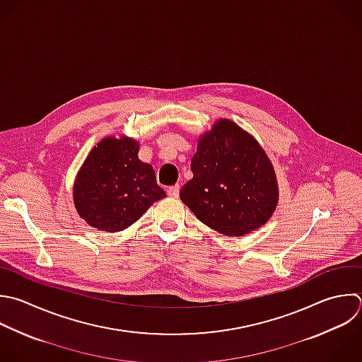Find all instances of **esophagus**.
I'll return each instance as SVG.
<instances>
[{
    "instance_id": "esophagus-1",
    "label": "esophagus",
    "mask_w": 362,
    "mask_h": 362,
    "mask_svg": "<svg viewBox=\"0 0 362 362\" xmlns=\"http://www.w3.org/2000/svg\"><path fill=\"white\" fill-rule=\"evenodd\" d=\"M167 194H168V197H171V198H177V197L180 195V185L175 184V185L170 187V188L167 189Z\"/></svg>"
}]
</instances>
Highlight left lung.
I'll return each mask as SVG.
<instances>
[{
	"mask_svg": "<svg viewBox=\"0 0 362 362\" xmlns=\"http://www.w3.org/2000/svg\"><path fill=\"white\" fill-rule=\"evenodd\" d=\"M191 171L180 198L201 222L222 235L260 228L277 205L276 175L267 156L230 120H219L201 137Z\"/></svg>",
	"mask_w": 362,
	"mask_h": 362,
	"instance_id": "obj_1",
	"label": "left lung"
}]
</instances>
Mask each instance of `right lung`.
Returning <instances> with one entry per match:
<instances>
[{
  "mask_svg": "<svg viewBox=\"0 0 362 362\" xmlns=\"http://www.w3.org/2000/svg\"><path fill=\"white\" fill-rule=\"evenodd\" d=\"M137 153V141L107 137L88 156L74 187V201L90 226L123 230L165 197L153 167L140 161Z\"/></svg>",
  "mask_w": 362,
  "mask_h": 362,
  "instance_id": "add662e5",
  "label": "right lung"
}]
</instances>
